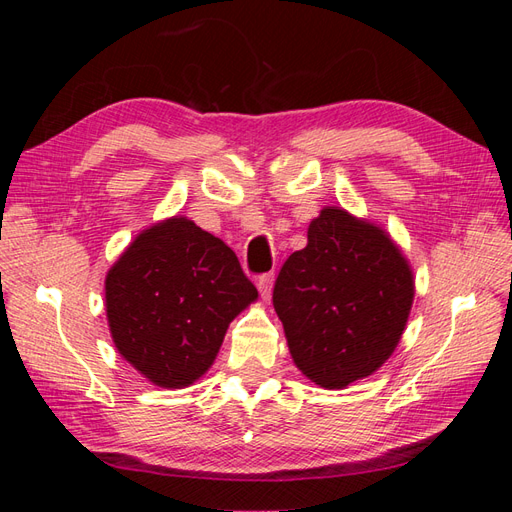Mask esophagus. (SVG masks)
Segmentation results:
<instances>
[{
	"label": "esophagus",
	"instance_id": "esophagus-1",
	"mask_svg": "<svg viewBox=\"0 0 512 512\" xmlns=\"http://www.w3.org/2000/svg\"><path fill=\"white\" fill-rule=\"evenodd\" d=\"M256 286H258V290H260V294H262V299L269 301V299H271V288H273V275H271V273L258 275Z\"/></svg>",
	"mask_w": 512,
	"mask_h": 512
}]
</instances>
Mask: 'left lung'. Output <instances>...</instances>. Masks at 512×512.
Segmentation results:
<instances>
[{
  "label": "left lung",
  "instance_id": "obj_1",
  "mask_svg": "<svg viewBox=\"0 0 512 512\" xmlns=\"http://www.w3.org/2000/svg\"><path fill=\"white\" fill-rule=\"evenodd\" d=\"M412 299V271L389 235L337 207L309 224L307 245L273 286L292 359L324 389H344L389 359Z\"/></svg>",
  "mask_w": 512,
  "mask_h": 512
}]
</instances>
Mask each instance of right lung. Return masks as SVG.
<instances>
[{"mask_svg": "<svg viewBox=\"0 0 512 512\" xmlns=\"http://www.w3.org/2000/svg\"><path fill=\"white\" fill-rule=\"evenodd\" d=\"M256 297L235 252L185 218L141 232L106 275L117 350L164 389L203 376L232 318Z\"/></svg>", "mask_w": 512, "mask_h": 512, "instance_id": "add662e5", "label": "right lung"}]
</instances>
